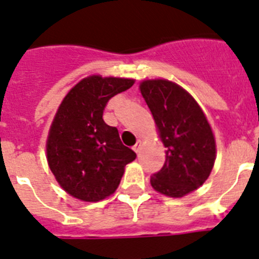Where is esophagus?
<instances>
[{
    "label": "esophagus",
    "mask_w": 259,
    "mask_h": 259,
    "mask_svg": "<svg viewBox=\"0 0 259 259\" xmlns=\"http://www.w3.org/2000/svg\"><path fill=\"white\" fill-rule=\"evenodd\" d=\"M133 150H134V151H136L137 154H138V152L141 151V142H139V141H138V142L136 143V146H134V147H133Z\"/></svg>",
    "instance_id": "obj_1"
}]
</instances>
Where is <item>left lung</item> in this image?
<instances>
[{
	"mask_svg": "<svg viewBox=\"0 0 259 259\" xmlns=\"http://www.w3.org/2000/svg\"><path fill=\"white\" fill-rule=\"evenodd\" d=\"M165 151V163L151 176L152 188L168 197H184L210 176L215 161V139L210 123L194 99L164 79L141 83Z\"/></svg>",
	"mask_w": 259,
	"mask_h": 259,
	"instance_id": "1",
	"label": "left lung"
}]
</instances>
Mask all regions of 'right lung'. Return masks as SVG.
Instances as JSON below:
<instances>
[{
    "label": "right lung",
    "mask_w": 259,
    "mask_h": 259,
    "mask_svg": "<svg viewBox=\"0 0 259 259\" xmlns=\"http://www.w3.org/2000/svg\"><path fill=\"white\" fill-rule=\"evenodd\" d=\"M133 79L92 75L65 96L49 130L47 156L65 192L86 202L114 193L123 168L137 154L121 143L118 130L103 120L109 99L133 86Z\"/></svg>",
    "instance_id": "1"
}]
</instances>
